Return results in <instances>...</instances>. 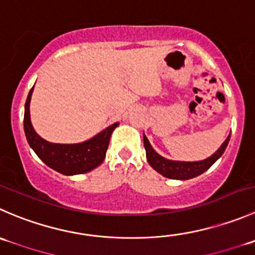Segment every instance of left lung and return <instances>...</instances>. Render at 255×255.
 Segmentation results:
<instances>
[{
    "instance_id": "obj_1",
    "label": "left lung",
    "mask_w": 255,
    "mask_h": 255,
    "mask_svg": "<svg viewBox=\"0 0 255 255\" xmlns=\"http://www.w3.org/2000/svg\"><path fill=\"white\" fill-rule=\"evenodd\" d=\"M229 139H231V135H228L227 139L223 142V144L219 147V149L217 150L214 154H212L211 157L207 158V159L199 160V162H179V160L167 159V158L158 154V153L153 149L148 138L145 137V134L143 133V142H144L145 154H147V160L150 164V167H152L153 169L157 170L158 173H160L163 177L180 180L194 178L197 177V175L206 172L207 169H209V168L214 164V162L222 157V154H223L224 150H226L227 145H228Z\"/></svg>"
}]
</instances>
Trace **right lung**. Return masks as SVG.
<instances>
[{"label": "right lung", "mask_w": 255, "mask_h": 255, "mask_svg": "<svg viewBox=\"0 0 255 255\" xmlns=\"http://www.w3.org/2000/svg\"><path fill=\"white\" fill-rule=\"evenodd\" d=\"M32 92L33 87L29 91L24 105L23 128L29 147L34 150L39 159L46 163L49 168L65 175L82 174L97 168L105 159L111 134L118 123H113L97 135L82 143L59 144V143L47 142L37 134L31 123L29 102H31Z\"/></svg>", "instance_id": "1"}]
</instances>
